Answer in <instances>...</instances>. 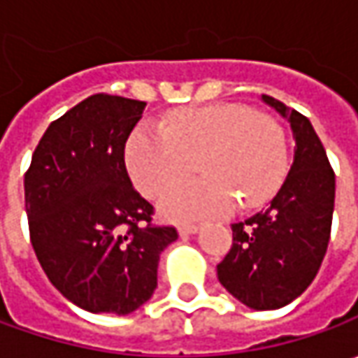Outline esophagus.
Returning a JSON list of instances; mask_svg holds the SVG:
<instances>
[{"mask_svg":"<svg viewBox=\"0 0 358 358\" xmlns=\"http://www.w3.org/2000/svg\"><path fill=\"white\" fill-rule=\"evenodd\" d=\"M197 225L195 223H181L179 225V235L181 237H187V235H193V233H197Z\"/></svg>","mask_w":358,"mask_h":358,"instance_id":"obj_1","label":"esophagus"}]
</instances>
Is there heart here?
<instances>
[{
	"label": "heart",
	"instance_id": "obj_1",
	"mask_svg": "<svg viewBox=\"0 0 358 358\" xmlns=\"http://www.w3.org/2000/svg\"><path fill=\"white\" fill-rule=\"evenodd\" d=\"M205 177L169 189L159 203L169 219H195L265 205L289 171L282 127L268 115L241 103H215L173 111L161 127L143 123L125 147L133 183L147 197L195 171Z\"/></svg>",
	"mask_w": 358,
	"mask_h": 358
}]
</instances>
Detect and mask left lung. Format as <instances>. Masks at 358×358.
I'll list each match as a JSON object with an SVG mask.
<instances>
[{"label": "left lung", "mask_w": 358, "mask_h": 358, "mask_svg": "<svg viewBox=\"0 0 358 358\" xmlns=\"http://www.w3.org/2000/svg\"><path fill=\"white\" fill-rule=\"evenodd\" d=\"M263 101L289 119L295 159L265 211L233 223V245L217 265L219 282L243 305L279 309L295 301L323 263L335 209V171L310 121L275 97Z\"/></svg>", "instance_id": "8db88e82"}]
</instances>
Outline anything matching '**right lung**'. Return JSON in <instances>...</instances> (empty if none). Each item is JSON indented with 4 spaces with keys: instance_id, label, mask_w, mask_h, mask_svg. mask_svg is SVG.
<instances>
[{
    "instance_id": "add662e5",
    "label": "right lung",
    "mask_w": 358,
    "mask_h": 358,
    "mask_svg": "<svg viewBox=\"0 0 358 358\" xmlns=\"http://www.w3.org/2000/svg\"><path fill=\"white\" fill-rule=\"evenodd\" d=\"M145 101L95 93L55 119L25 171V213L37 261L67 301L127 315L157 289L159 255L177 229L155 225L131 183L125 143Z\"/></svg>"
}]
</instances>
